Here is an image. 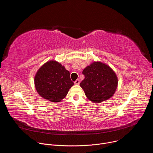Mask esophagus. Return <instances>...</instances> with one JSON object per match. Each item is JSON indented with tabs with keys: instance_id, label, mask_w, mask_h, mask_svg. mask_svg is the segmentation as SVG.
<instances>
[{
	"instance_id": "1",
	"label": "esophagus",
	"mask_w": 153,
	"mask_h": 153,
	"mask_svg": "<svg viewBox=\"0 0 153 153\" xmlns=\"http://www.w3.org/2000/svg\"><path fill=\"white\" fill-rule=\"evenodd\" d=\"M80 83V80L79 79H77L75 82H74V84L75 85H79Z\"/></svg>"
}]
</instances>
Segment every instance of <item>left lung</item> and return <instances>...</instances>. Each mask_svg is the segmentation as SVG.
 Returning <instances> with one entry per match:
<instances>
[{
  "instance_id": "8db88e82",
  "label": "left lung",
  "mask_w": 153,
  "mask_h": 153,
  "mask_svg": "<svg viewBox=\"0 0 153 153\" xmlns=\"http://www.w3.org/2000/svg\"><path fill=\"white\" fill-rule=\"evenodd\" d=\"M85 79L80 83L86 96L95 103H100L114 94L118 80L114 71L108 65L94 62L82 71Z\"/></svg>"
}]
</instances>
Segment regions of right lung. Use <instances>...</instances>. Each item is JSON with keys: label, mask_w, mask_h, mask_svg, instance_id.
I'll list each match as a JSON object with an SVG mask.
<instances>
[{"label": "right lung", "mask_w": 153, "mask_h": 153, "mask_svg": "<svg viewBox=\"0 0 153 153\" xmlns=\"http://www.w3.org/2000/svg\"><path fill=\"white\" fill-rule=\"evenodd\" d=\"M34 84L42 97L58 102L67 96L74 83L68 70L60 63L50 60L39 69L34 77Z\"/></svg>", "instance_id": "right-lung-1"}]
</instances>
